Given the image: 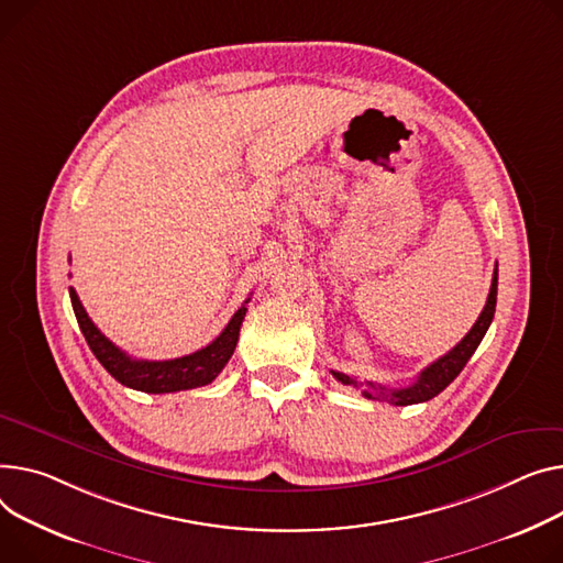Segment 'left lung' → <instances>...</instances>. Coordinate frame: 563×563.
Segmentation results:
<instances>
[{
  "label": "left lung",
  "instance_id": "obj_1",
  "mask_svg": "<svg viewBox=\"0 0 563 563\" xmlns=\"http://www.w3.org/2000/svg\"><path fill=\"white\" fill-rule=\"evenodd\" d=\"M496 298H498V262H496V269H494V280H492V289H489V296H486V306L484 310L479 312L477 321L473 323V328L466 332L464 340L453 349L448 351L443 357H439L437 362H432L430 366H426L421 373L417 383H411L409 387L405 389H387L383 385H373V383H360L357 378L353 376H346V373H340V371H330L332 376L340 380L342 385H349V387H355V389H362V396L364 398H371V400H389L394 405H415V402H426L430 398H434L437 394H441L448 385H451L462 368L466 366V362L471 360V355L475 353V349L479 346L482 336L486 334V330H489L492 321H494V314H496Z\"/></svg>",
  "mask_w": 563,
  "mask_h": 563
}]
</instances>
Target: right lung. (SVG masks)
<instances>
[{
	"label": "right lung",
	"mask_w": 563,
	"mask_h": 563,
	"mask_svg": "<svg viewBox=\"0 0 563 563\" xmlns=\"http://www.w3.org/2000/svg\"><path fill=\"white\" fill-rule=\"evenodd\" d=\"M69 298L86 342L95 357L101 362V366L124 387L146 394H172L210 385L219 376L221 368L229 364L240 340V325L246 314V306H242L233 314L229 325L221 330L217 340L197 353L183 355L176 360H133L122 349L112 344L106 334H101V330L92 323V319L79 301L77 291L71 287ZM244 303H249V298Z\"/></svg>",
	"instance_id": "obj_1"
}]
</instances>
